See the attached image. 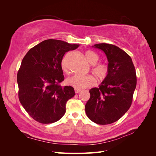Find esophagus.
<instances>
[{
    "label": "esophagus",
    "mask_w": 156,
    "mask_h": 156,
    "mask_svg": "<svg viewBox=\"0 0 156 156\" xmlns=\"http://www.w3.org/2000/svg\"><path fill=\"white\" fill-rule=\"evenodd\" d=\"M74 90H75V93L77 94V93H79V92H81V90H79V89L75 88V89H74Z\"/></svg>",
    "instance_id": "1"
}]
</instances>
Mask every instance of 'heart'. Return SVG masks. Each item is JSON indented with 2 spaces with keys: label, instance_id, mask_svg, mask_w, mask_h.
Wrapping results in <instances>:
<instances>
[{
  "label": "heart",
  "instance_id": "b5f03b06",
  "mask_svg": "<svg viewBox=\"0 0 156 156\" xmlns=\"http://www.w3.org/2000/svg\"><path fill=\"white\" fill-rule=\"evenodd\" d=\"M84 56L87 62L91 65H94L92 67V73L99 79H104L108 73V68L106 65L103 64H96L99 60L98 56L94 53L93 51H88L84 53ZM61 66L64 72L68 73L66 66V58H64L61 62ZM68 86L72 87L74 88L81 90L87 87L93 86L95 84V81L92 77L90 75H73L69 77L66 81Z\"/></svg>",
  "mask_w": 156,
  "mask_h": 156
}]
</instances>
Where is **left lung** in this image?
<instances>
[{"label": "left lung", "instance_id": "obj_1", "mask_svg": "<svg viewBox=\"0 0 156 156\" xmlns=\"http://www.w3.org/2000/svg\"><path fill=\"white\" fill-rule=\"evenodd\" d=\"M92 47L105 54L108 73L98 88L89 90L86 114L96 124H110L119 120L131 105L136 85L135 68L131 58L119 47L105 43Z\"/></svg>", "mask_w": 156, "mask_h": 156}]
</instances>
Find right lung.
<instances>
[{"instance_id": "right-lung-1", "label": "right lung", "mask_w": 156, "mask_h": 156, "mask_svg": "<svg viewBox=\"0 0 156 156\" xmlns=\"http://www.w3.org/2000/svg\"><path fill=\"white\" fill-rule=\"evenodd\" d=\"M79 46L49 39L31 48L23 58L17 76L19 99L36 121L51 124L64 115L75 91L72 87L59 84L64 80L61 62L66 52Z\"/></svg>"}]
</instances>
